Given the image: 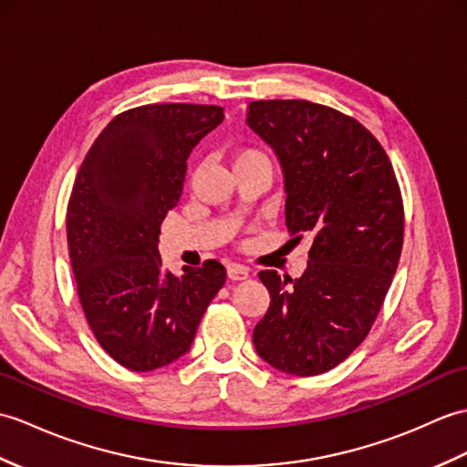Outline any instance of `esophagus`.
<instances>
[{
    "label": "esophagus",
    "mask_w": 467,
    "mask_h": 467,
    "mask_svg": "<svg viewBox=\"0 0 467 467\" xmlns=\"http://www.w3.org/2000/svg\"><path fill=\"white\" fill-rule=\"evenodd\" d=\"M226 275H229L231 280H246L248 276H251V270L243 265H229V268H226Z\"/></svg>",
    "instance_id": "1"
}]
</instances>
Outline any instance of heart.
<instances>
[{"mask_svg":"<svg viewBox=\"0 0 467 467\" xmlns=\"http://www.w3.org/2000/svg\"><path fill=\"white\" fill-rule=\"evenodd\" d=\"M233 167L234 169H243V167H268L270 169V159L263 149L241 147L234 150Z\"/></svg>","mask_w":467,"mask_h":467,"instance_id":"b5f03b06","label":"heart"}]
</instances>
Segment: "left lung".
Wrapping results in <instances>:
<instances>
[{
    "instance_id": "1",
    "label": "left lung",
    "mask_w": 467,
    "mask_h": 467,
    "mask_svg": "<svg viewBox=\"0 0 467 467\" xmlns=\"http://www.w3.org/2000/svg\"><path fill=\"white\" fill-rule=\"evenodd\" d=\"M246 121L283 167L292 241L312 238L300 278L258 275L270 306L253 342L276 370L318 376L362 344L384 305L402 254V192L378 139L332 107L253 101Z\"/></svg>"
}]
</instances>
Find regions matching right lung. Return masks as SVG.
I'll use <instances>...</instances> for the list:
<instances>
[{"mask_svg": "<svg viewBox=\"0 0 467 467\" xmlns=\"http://www.w3.org/2000/svg\"><path fill=\"white\" fill-rule=\"evenodd\" d=\"M223 107L140 105L113 117L81 162L67 204V246L85 318L101 348L133 372L175 362L226 280L219 260L162 268L161 223L177 207L192 147Z\"/></svg>", "mask_w": 467, "mask_h": 467, "instance_id": "1", "label": "right lung"}]
</instances>
